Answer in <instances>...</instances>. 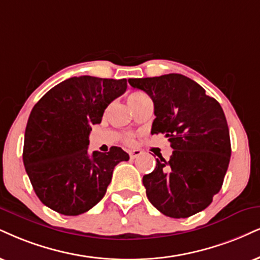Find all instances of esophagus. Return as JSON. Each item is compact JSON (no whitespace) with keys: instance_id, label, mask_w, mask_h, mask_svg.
Returning <instances> with one entry per match:
<instances>
[{"instance_id":"esophagus-1","label":"esophagus","mask_w":260,"mask_h":260,"mask_svg":"<svg viewBox=\"0 0 260 260\" xmlns=\"http://www.w3.org/2000/svg\"><path fill=\"white\" fill-rule=\"evenodd\" d=\"M141 154H142V150L139 149V148L129 150V155H130V158H131V159H136L137 156H140Z\"/></svg>"}]
</instances>
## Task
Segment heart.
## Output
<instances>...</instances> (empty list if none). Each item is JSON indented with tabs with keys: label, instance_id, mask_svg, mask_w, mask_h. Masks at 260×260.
<instances>
[{
	"label": "heart",
	"instance_id": "heart-1",
	"mask_svg": "<svg viewBox=\"0 0 260 260\" xmlns=\"http://www.w3.org/2000/svg\"><path fill=\"white\" fill-rule=\"evenodd\" d=\"M135 95H140V94H135ZM134 96V95H133ZM126 142L127 143H133L134 142V139H133V137H131V136H127L126 137Z\"/></svg>",
	"mask_w": 260,
	"mask_h": 260
}]
</instances>
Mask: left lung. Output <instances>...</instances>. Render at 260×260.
Here are the masks:
<instances>
[{
    "label": "left lung",
    "instance_id": "1",
    "mask_svg": "<svg viewBox=\"0 0 260 260\" xmlns=\"http://www.w3.org/2000/svg\"><path fill=\"white\" fill-rule=\"evenodd\" d=\"M130 85L147 92L154 104L152 134L171 143L170 160L143 176L150 204L171 218H187L212 203L228 170L232 146L225 115L218 101L203 86L178 73L130 78Z\"/></svg>",
    "mask_w": 260,
    "mask_h": 260
}]
</instances>
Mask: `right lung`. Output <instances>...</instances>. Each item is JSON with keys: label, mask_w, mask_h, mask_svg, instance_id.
<instances>
[{"label": "right lung", "mask_w": 260, "mask_h": 260, "mask_svg": "<svg viewBox=\"0 0 260 260\" xmlns=\"http://www.w3.org/2000/svg\"><path fill=\"white\" fill-rule=\"evenodd\" d=\"M126 86L125 78L72 77L34 106L22 160L35 193L46 206L65 216H78L105 197L115 165L127 161L129 154L119 147L89 154V135Z\"/></svg>", "instance_id": "1"}]
</instances>
